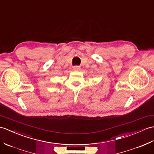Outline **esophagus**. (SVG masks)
<instances>
[{"instance_id":"34e87169","label":"esophagus","mask_w":154,"mask_h":154,"mask_svg":"<svg viewBox=\"0 0 154 154\" xmlns=\"http://www.w3.org/2000/svg\"><path fill=\"white\" fill-rule=\"evenodd\" d=\"M81 69V67L79 66H75L73 67V70L74 71H79Z\"/></svg>"}]
</instances>
